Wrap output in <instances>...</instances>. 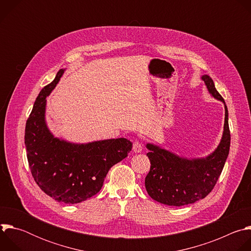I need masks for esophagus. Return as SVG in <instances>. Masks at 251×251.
I'll return each mask as SVG.
<instances>
[{"label": "esophagus", "instance_id": "1", "mask_svg": "<svg viewBox=\"0 0 251 251\" xmlns=\"http://www.w3.org/2000/svg\"><path fill=\"white\" fill-rule=\"evenodd\" d=\"M132 149L135 153H141L142 150H143V147H142V144L139 141H135L133 143V148Z\"/></svg>", "mask_w": 251, "mask_h": 251}]
</instances>
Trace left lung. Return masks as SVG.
Segmentation results:
<instances>
[{"instance_id":"8db88e82","label":"left lung","mask_w":251,"mask_h":251,"mask_svg":"<svg viewBox=\"0 0 251 251\" xmlns=\"http://www.w3.org/2000/svg\"><path fill=\"white\" fill-rule=\"evenodd\" d=\"M201 78L210 96L225 105L223 136L214 151L201 158L178 156L159 145L147 143L151 168L145 178V187L148 195L163 204L181 206L205 198L216 186L229 153L227 107L210 76L203 75Z\"/></svg>"}]
</instances>
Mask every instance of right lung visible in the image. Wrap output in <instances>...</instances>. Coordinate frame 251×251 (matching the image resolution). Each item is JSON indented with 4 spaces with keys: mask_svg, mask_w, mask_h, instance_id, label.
<instances>
[{
    "mask_svg": "<svg viewBox=\"0 0 251 251\" xmlns=\"http://www.w3.org/2000/svg\"><path fill=\"white\" fill-rule=\"evenodd\" d=\"M65 69L40 92L25 124V144L32 176L39 187L57 201L75 204L96 195L110 168L132 150L126 138L74 143L55 137L47 120V97Z\"/></svg>",
    "mask_w": 251,
    "mask_h": 251,
    "instance_id": "add662e5",
    "label": "right lung"
}]
</instances>
